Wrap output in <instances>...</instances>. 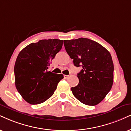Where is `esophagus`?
<instances>
[{"instance_id": "1", "label": "esophagus", "mask_w": 131, "mask_h": 131, "mask_svg": "<svg viewBox=\"0 0 131 131\" xmlns=\"http://www.w3.org/2000/svg\"><path fill=\"white\" fill-rule=\"evenodd\" d=\"M64 78L65 79H67L69 77V75H64Z\"/></svg>"}]
</instances>
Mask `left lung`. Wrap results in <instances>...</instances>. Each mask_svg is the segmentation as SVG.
I'll return each instance as SVG.
<instances>
[{"instance_id": "left-lung-1", "label": "left lung", "mask_w": 131, "mask_h": 131, "mask_svg": "<svg viewBox=\"0 0 131 131\" xmlns=\"http://www.w3.org/2000/svg\"><path fill=\"white\" fill-rule=\"evenodd\" d=\"M66 50L76 67L79 83L71 88L75 97L88 106L99 104L110 91L114 82V64L110 53L92 40L80 38L64 40Z\"/></svg>"}]
</instances>
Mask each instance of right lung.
Masks as SVG:
<instances>
[{
  "mask_svg": "<svg viewBox=\"0 0 131 131\" xmlns=\"http://www.w3.org/2000/svg\"><path fill=\"white\" fill-rule=\"evenodd\" d=\"M62 40L42 39L20 51L14 65L15 85L27 103L39 104L50 98L62 74L48 71L51 61L62 48Z\"/></svg>",
  "mask_w": 131,
  "mask_h": 131,
  "instance_id": "add662e5",
  "label": "right lung"
}]
</instances>
